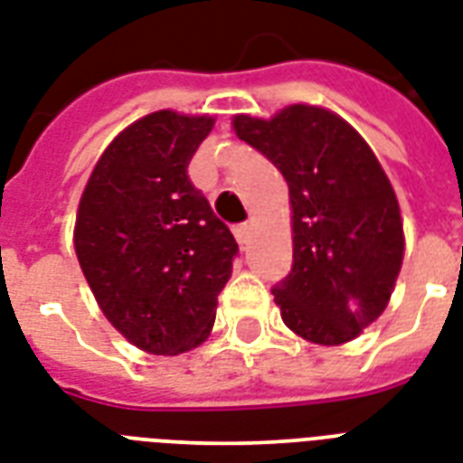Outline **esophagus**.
<instances>
[{
  "instance_id": "esophagus-1",
  "label": "esophagus",
  "mask_w": 463,
  "mask_h": 463,
  "mask_svg": "<svg viewBox=\"0 0 463 463\" xmlns=\"http://www.w3.org/2000/svg\"><path fill=\"white\" fill-rule=\"evenodd\" d=\"M250 222H243V224H236L234 227V236H236V241L241 243V249L249 243V236H250Z\"/></svg>"
}]
</instances>
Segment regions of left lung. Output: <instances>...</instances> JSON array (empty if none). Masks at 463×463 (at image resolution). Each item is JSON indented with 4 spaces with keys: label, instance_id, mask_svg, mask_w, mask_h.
Instances as JSON below:
<instances>
[{
    "label": "left lung",
    "instance_id": "1",
    "mask_svg": "<svg viewBox=\"0 0 463 463\" xmlns=\"http://www.w3.org/2000/svg\"><path fill=\"white\" fill-rule=\"evenodd\" d=\"M236 137L280 168L292 205V270L272 288L288 328L318 345L382 317L403 263L396 193L374 152L331 110L295 103L234 116Z\"/></svg>",
    "mask_w": 463,
    "mask_h": 463
}]
</instances>
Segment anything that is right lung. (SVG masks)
I'll use <instances>...</instances> for the list:
<instances>
[{
	"label": "right lung",
	"instance_id": "obj_1",
	"mask_svg": "<svg viewBox=\"0 0 463 463\" xmlns=\"http://www.w3.org/2000/svg\"><path fill=\"white\" fill-rule=\"evenodd\" d=\"M214 118L156 110L118 135L79 200L74 249L103 317L152 354L210 335L239 243L188 178Z\"/></svg>",
	"mask_w": 463,
	"mask_h": 463
}]
</instances>
